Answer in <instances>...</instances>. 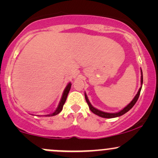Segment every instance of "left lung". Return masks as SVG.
Wrapping results in <instances>:
<instances>
[{"label": "left lung", "mask_w": 158, "mask_h": 158, "mask_svg": "<svg viewBox=\"0 0 158 158\" xmlns=\"http://www.w3.org/2000/svg\"><path fill=\"white\" fill-rule=\"evenodd\" d=\"M140 81H141V87H140V88H139L138 92H137V94H136V96L135 97V98H134V99H132L131 102H130L129 104L128 105V106L125 107V108H123V109H122L121 110H119V112H117V113H108V112L102 111V110H98L96 108H94V107L92 106L91 104H90L89 99H88V97H87L86 93H85V100H86V102H87V103H88V106H89L90 110H91V111L93 112L94 114H97V115L99 116V117H103V118H114V117H120V116H122L124 114H126V112H128L130 109H131L132 107L135 106V103L137 102V99H138V98L139 97V94H140V91H141V88H142V85H143V72H142V70H141V80H140Z\"/></svg>", "instance_id": "8db88e82"}]
</instances>
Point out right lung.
<instances>
[{
	"label": "right lung",
	"instance_id": "add662e5",
	"mask_svg": "<svg viewBox=\"0 0 158 158\" xmlns=\"http://www.w3.org/2000/svg\"><path fill=\"white\" fill-rule=\"evenodd\" d=\"M70 87H71V83L69 82L68 85L66 86V88H65V89L64 90V92H63L62 94V97L61 98V100L60 102H59V106H58L57 108H56V110L53 112V113L48 114V115H45L46 117H52V116H55L56 114L60 113L63 108V106H64L65 102H66V99H67V97H68V93L70 90Z\"/></svg>",
	"mask_w": 158,
	"mask_h": 158
}]
</instances>
